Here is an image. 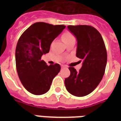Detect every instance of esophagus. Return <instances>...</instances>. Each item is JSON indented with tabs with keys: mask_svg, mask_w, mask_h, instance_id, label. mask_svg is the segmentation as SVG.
Here are the masks:
<instances>
[{
	"mask_svg": "<svg viewBox=\"0 0 121 121\" xmlns=\"http://www.w3.org/2000/svg\"><path fill=\"white\" fill-rule=\"evenodd\" d=\"M67 68V67H66V66H64V65H62V66H61V68Z\"/></svg>",
	"mask_w": 121,
	"mask_h": 121,
	"instance_id": "esophagus-1",
	"label": "esophagus"
}]
</instances>
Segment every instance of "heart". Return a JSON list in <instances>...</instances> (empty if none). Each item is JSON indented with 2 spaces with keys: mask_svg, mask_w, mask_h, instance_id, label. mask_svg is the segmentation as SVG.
Returning a JSON list of instances; mask_svg holds the SVG:
<instances>
[{
  "mask_svg": "<svg viewBox=\"0 0 121 121\" xmlns=\"http://www.w3.org/2000/svg\"><path fill=\"white\" fill-rule=\"evenodd\" d=\"M74 38V36H73L72 34H71V33H66L63 35L62 39L63 41H65L68 40V39H70L71 38Z\"/></svg>",
  "mask_w": 121,
  "mask_h": 121,
  "instance_id": "1",
  "label": "heart"
}]
</instances>
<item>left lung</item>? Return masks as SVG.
Here are the masks:
<instances>
[{
	"instance_id": "1",
	"label": "left lung",
	"mask_w": 121,
	"mask_h": 121,
	"mask_svg": "<svg viewBox=\"0 0 121 121\" xmlns=\"http://www.w3.org/2000/svg\"><path fill=\"white\" fill-rule=\"evenodd\" d=\"M76 37V56L83 60L79 70L69 67L70 75L65 80L66 90L73 95L83 97L93 92L102 79L107 64V51L99 31L86 25L68 26Z\"/></svg>"
}]
</instances>
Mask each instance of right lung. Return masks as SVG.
Returning <instances> with one entry per match:
<instances>
[{
  "instance_id": "1",
  "label": "right lung",
  "mask_w": 121,
  "mask_h": 121,
  "mask_svg": "<svg viewBox=\"0 0 121 121\" xmlns=\"http://www.w3.org/2000/svg\"><path fill=\"white\" fill-rule=\"evenodd\" d=\"M65 27L36 22L19 39L16 49V69L22 84L31 94L39 95L46 93L60 71V65L48 66L41 60V56L49 53L51 43Z\"/></svg>"
}]
</instances>
